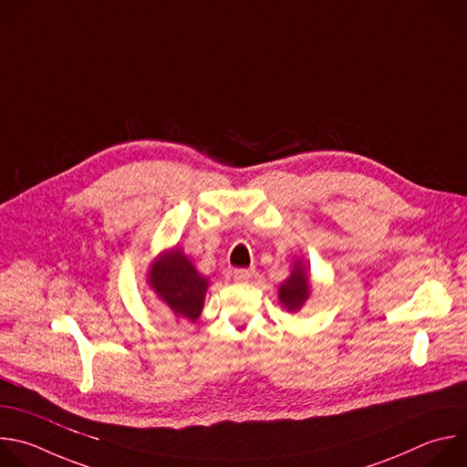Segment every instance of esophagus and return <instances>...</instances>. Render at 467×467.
Listing matches in <instances>:
<instances>
[{
	"mask_svg": "<svg viewBox=\"0 0 467 467\" xmlns=\"http://www.w3.org/2000/svg\"><path fill=\"white\" fill-rule=\"evenodd\" d=\"M255 274L254 268H235L234 270V279L235 282H248V279H252Z\"/></svg>",
	"mask_w": 467,
	"mask_h": 467,
	"instance_id": "obj_1",
	"label": "esophagus"
}]
</instances>
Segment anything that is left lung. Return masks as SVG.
<instances>
[{
    "label": "left lung",
    "mask_w": 467,
    "mask_h": 467,
    "mask_svg": "<svg viewBox=\"0 0 467 467\" xmlns=\"http://www.w3.org/2000/svg\"><path fill=\"white\" fill-rule=\"evenodd\" d=\"M307 296H309L307 274H306L304 266H300V261H298L291 277L282 287H279V302H282L289 311H296L304 306Z\"/></svg>",
    "instance_id": "1"
}]
</instances>
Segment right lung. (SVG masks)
Masks as SVG:
<instances>
[{
  "label": "right lung",
  "instance_id": "1",
  "mask_svg": "<svg viewBox=\"0 0 467 467\" xmlns=\"http://www.w3.org/2000/svg\"><path fill=\"white\" fill-rule=\"evenodd\" d=\"M149 282L176 317L192 322L201 317L208 279L180 250H169L152 265Z\"/></svg>",
  "mask_w": 467,
  "mask_h": 467
}]
</instances>
